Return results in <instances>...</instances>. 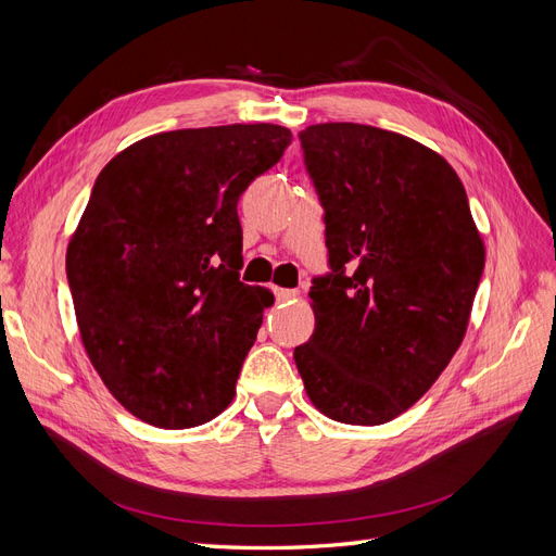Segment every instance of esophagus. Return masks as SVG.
<instances>
[{"label":"esophagus","mask_w":556,"mask_h":556,"mask_svg":"<svg viewBox=\"0 0 556 556\" xmlns=\"http://www.w3.org/2000/svg\"><path fill=\"white\" fill-rule=\"evenodd\" d=\"M276 301H292L299 296V290H290V288H276Z\"/></svg>","instance_id":"34e87169"}]
</instances>
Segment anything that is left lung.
Returning a JSON list of instances; mask_svg holds the SVG:
<instances>
[{
    "label": "left lung",
    "mask_w": 556,
    "mask_h": 556,
    "mask_svg": "<svg viewBox=\"0 0 556 556\" xmlns=\"http://www.w3.org/2000/svg\"><path fill=\"white\" fill-rule=\"evenodd\" d=\"M325 208L331 274L294 348L313 406L343 425L406 413L459 350L484 243L457 172L403 134L357 123L299 134Z\"/></svg>",
    "instance_id": "1"
}]
</instances>
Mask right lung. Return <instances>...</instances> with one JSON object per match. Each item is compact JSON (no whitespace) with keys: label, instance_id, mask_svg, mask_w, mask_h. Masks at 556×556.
Returning a JSON list of instances; mask_svg holds the SVG:
<instances>
[{"label":"right lung","instance_id":"1","mask_svg":"<svg viewBox=\"0 0 556 556\" xmlns=\"http://www.w3.org/2000/svg\"><path fill=\"white\" fill-rule=\"evenodd\" d=\"M290 143L288 127L268 123L162 131L97 176L66 278L94 371L143 422L199 427L237 394L274 304L239 280L237 204Z\"/></svg>","mask_w":556,"mask_h":556}]
</instances>
